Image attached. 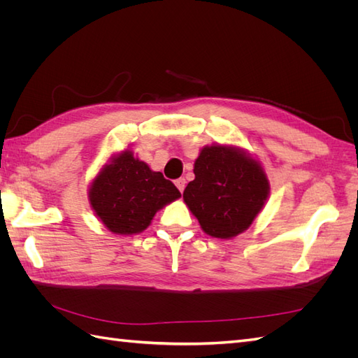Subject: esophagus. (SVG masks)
<instances>
[{
  "label": "esophagus",
  "instance_id": "esophagus-1",
  "mask_svg": "<svg viewBox=\"0 0 358 358\" xmlns=\"http://www.w3.org/2000/svg\"><path fill=\"white\" fill-rule=\"evenodd\" d=\"M175 183H176V187H178V189L182 192L183 189H185V179H183V178H179V179H176L175 180Z\"/></svg>",
  "mask_w": 358,
  "mask_h": 358
}]
</instances>
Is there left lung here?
<instances>
[{
	"label": "left lung",
	"instance_id": "1",
	"mask_svg": "<svg viewBox=\"0 0 358 358\" xmlns=\"http://www.w3.org/2000/svg\"><path fill=\"white\" fill-rule=\"evenodd\" d=\"M194 175L183 200L201 229L218 239L245 231L267 200L268 182L263 169L239 149L203 148Z\"/></svg>",
	"mask_w": 358,
	"mask_h": 358
}]
</instances>
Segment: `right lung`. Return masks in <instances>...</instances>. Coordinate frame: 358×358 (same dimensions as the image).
<instances>
[{
	"label": "right lung",
	"instance_id": "add662e5",
	"mask_svg": "<svg viewBox=\"0 0 358 358\" xmlns=\"http://www.w3.org/2000/svg\"><path fill=\"white\" fill-rule=\"evenodd\" d=\"M179 197L175 183L134 158L131 150L113 158L90 189L92 209L115 234L143 231L157 210Z\"/></svg>",
	"mask_w": 358,
	"mask_h": 358
}]
</instances>
